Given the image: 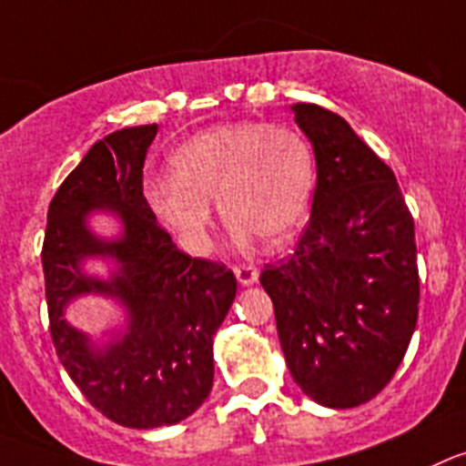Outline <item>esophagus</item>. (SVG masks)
Masks as SVG:
<instances>
[{"label": "esophagus", "mask_w": 466, "mask_h": 466, "mask_svg": "<svg viewBox=\"0 0 466 466\" xmlns=\"http://www.w3.org/2000/svg\"><path fill=\"white\" fill-rule=\"evenodd\" d=\"M234 276H237V280L241 285H255L259 278V271L253 264H241V267H234Z\"/></svg>", "instance_id": "34e87169"}]
</instances>
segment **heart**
<instances>
[{
	"mask_svg": "<svg viewBox=\"0 0 466 466\" xmlns=\"http://www.w3.org/2000/svg\"><path fill=\"white\" fill-rule=\"evenodd\" d=\"M169 167L172 177L145 181V199L193 255L208 253L216 202L237 241H287L306 223L317 179L299 130L255 121L199 130L177 147Z\"/></svg>",
	"mask_w": 466,
	"mask_h": 466,
	"instance_id": "obj_1",
	"label": "heart"
}]
</instances>
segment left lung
Returning a JSON list of instances; mask_svg holds the SVG:
<instances>
[{"label": "left lung", "mask_w": 466, "mask_h": 466, "mask_svg": "<svg viewBox=\"0 0 466 466\" xmlns=\"http://www.w3.org/2000/svg\"><path fill=\"white\" fill-rule=\"evenodd\" d=\"M292 110L315 151L312 211L297 250L259 282L299 389L351 410L389 384L414 336V218L393 169L342 116L315 103Z\"/></svg>", "instance_id": "obj_1"}]
</instances>
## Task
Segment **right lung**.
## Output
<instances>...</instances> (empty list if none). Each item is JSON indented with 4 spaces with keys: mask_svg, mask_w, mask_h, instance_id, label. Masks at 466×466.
Masks as SVG:
<instances>
[{
    "mask_svg": "<svg viewBox=\"0 0 466 466\" xmlns=\"http://www.w3.org/2000/svg\"><path fill=\"white\" fill-rule=\"evenodd\" d=\"M158 126H130L96 142L59 186L43 241L50 336L68 377L96 410L124 428H163L188 419L213 386V336L223 324L237 278L225 264L190 258L156 223L142 193V167ZM110 212L116 239L86 220ZM116 262L110 279L86 277L81 262ZM115 298L127 329L96 348L63 317L77 296Z\"/></svg>",
    "mask_w": 466,
    "mask_h": 466,
    "instance_id": "add662e5",
    "label": "right lung"
}]
</instances>
